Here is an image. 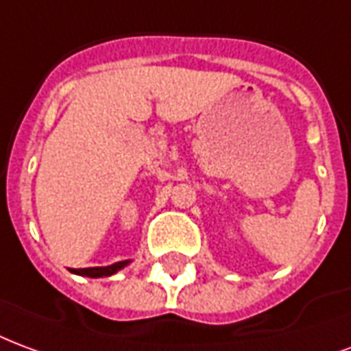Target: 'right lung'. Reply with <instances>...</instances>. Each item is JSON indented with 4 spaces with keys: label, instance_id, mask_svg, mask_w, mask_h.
<instances>
[{
    "label": "right lung",
    "instance_id": "1",
    "mask_svg": "<svg viewBox=\"0 0 351 351\" xmlns=\"http://www.w3.org/2000/svg\"><path fill=\"white\" fill-rule=\"evenodd\" d=\"M129 263V260H125V262H116L108 265V267H86V269H76L74 273H78V275H84V277H110V275H114L119 269H123L125 265Z\"/></svg>",
    "mask_w": 351,
    "mask_h": 351
}]
</instances>
